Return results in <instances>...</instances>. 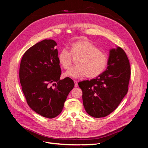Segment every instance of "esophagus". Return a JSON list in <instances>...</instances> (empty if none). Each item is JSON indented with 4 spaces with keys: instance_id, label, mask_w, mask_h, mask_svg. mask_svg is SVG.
<instances>
[{
    "instance_id": "obj_1",
    "label": "esophagus",
    "mask_w": 148,
    "mask_h": 148,
    "mask_svg": "<svg viewBox=\"0 0 148 148\" xmlns=\"http://www.w3.org/2000/svg\"><path fill=\"white\" fill-rule=\"evenodd\" d=\"M74 83H75V88L78 87V81H76V80H75Z\"/></svg>"
}]
</instances>
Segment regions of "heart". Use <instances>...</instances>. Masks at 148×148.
I'll return each instance as SVG.
<instances>
[{
	"instance_id": "obj_1",
	"label": "heart",
	"mask_w": 148,
	"mask_h": 148,
	"mask_svg": "<svg viewBox=\"0 0 148 148\" xmlns=\"http://www.w3.org/2000/svg\"><path fill=\"white\" fill-rule=\"evenodd\" d=\"M71 55L75 57L79 56L76 59L77 65L66 71L65 75L66 77L79 78L87 75L89 78H94L101 75L106 68L107 56L89 41L74 42L71 45V52L67 47L62 49L58 60L64 69H69L72 64Z\"/></svg>"
}]
</instances>
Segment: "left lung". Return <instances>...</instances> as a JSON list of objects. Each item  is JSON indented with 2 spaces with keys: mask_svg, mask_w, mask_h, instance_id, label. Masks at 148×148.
I'll return each mask as SVG.
<instances>
[{
  "mask_svg": "<svg viewBox=\"0 0 148 148\" xmlns=\"http://www.w3.org/2000/svg\"><path fill=\"white\" fill-rule=\"evenodd\" d=\"M130 74L126 53L120 47L111 49L104 72L96 78L78 83L86 112L100 118L114 111L128 92Z\"/></svg>",
  "mask_w": 148,
  "mask_h": 148,
  "instance_id": "1",
  "label": "left lung"
}]
</instances>
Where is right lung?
<instances>
[{"label":"right lung","instance_id":"right-lung-1","mask_svg":"<svg viewBox=\"0 0 148 148\" xmlns=\"http://www.w3.org/2000/svg\"><path fill=\"white\" fill-rule=\"evenodd\" d=\"M57 43L44 39L25 52L19 71L22 91L28 106L48 119L59 115L67 96L75 86L69 77L60 79L61 69Z\"/></svg>","mask_w":148,"mask_h":148}]
</instances>
